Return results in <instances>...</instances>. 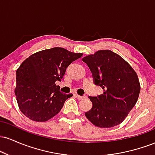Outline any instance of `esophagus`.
<instances>
[{"instance_id":"obj_1","label":"esophagus","mask_w":155,"mask_h":155,"mask_svg":"<svg viewBox=\"0 0 155 155\" xmlns=\"http://www.w3.org/2000/svg\"><path fill=\"white\" fill-rule=\"evenodd\" d=\"M76 96L78 99H79V100H81V99H84L86 97V96H81V95H78V94H76Z\"/></svg>"}]
</instances>
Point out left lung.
<instances>
[{
  "instance_id": "1",
  "label": "left lung",
  "mask_w": 155,
  "mask_h": 155,
  "mask_svg": "<svg viewBox=\"0 0 155 155\" xmlns=\"http://www.w3.org/2000/svg\"><path fill=\"white\" fill-rule=\"evenodd\" d=\"M91 71L94 84L104 92L89 96L92 107L85 116L94 125L114 127L123 122L134 107L140 87L137 74L122 57L111 50H100L82 58Z\"/></svg>"
}]
</instances>
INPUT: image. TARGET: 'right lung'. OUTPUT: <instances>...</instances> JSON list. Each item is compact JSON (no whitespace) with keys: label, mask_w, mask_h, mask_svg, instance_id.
<instances>
[{"label":"right lung","mask_w":155,"mask_h":155,"mask_svg":"<svg viewBox=\"0 0 155 155\" xmlns=\"http://www.w3.org/2000/svg\"><path fill=\"white\" fill-rule=\"evenodd\" d=\"M82 56L61 47L38 51L23 61L16 73L15 95L20 111L30 120L46 122L59 113L73 94L60 91L68 65Z\"/></svg>","instance_id":"add662e5"}]
</instances>
